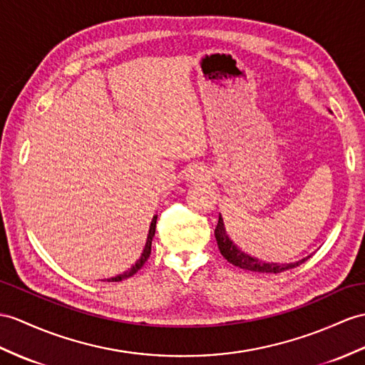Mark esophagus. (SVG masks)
Masks as SVG:
<instances>
[{
  "label": "esophagus",
  "mask_w": 365,
  "mask_h": 365,
  "mask_svg": "<svg viewBox=\"0 0 365 365\" xmlns=\"http://www.w3.org/2000/svg\"><path fill=\"white\" fill-rule=\"evenodd\" d=\"M206 175H207V172L204 170V168L200 167V165H193V167H190V170H189V178H190V180H195V181L204 180V178H206Z\"/></svg>",
  "instance_id": "obj_1"
}]
</instances>
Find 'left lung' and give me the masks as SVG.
<instances>
[{
  "mask_svg": "<svg viewBox=\"0 0 365 365\" xmlns=\"http://www.w3.org/2000/svg\"><path fill=\"white\" fill-rule=\"evenodd\" d=\"M215 238H217L218 250H220L221 255H223L229 263H232L234 266H238V268H242V269L252 271V272L279 274V272H283L287 269L296 268V266L302 264L308 259V257H305V259H302V260L294 262V263H287V264L282 263L280 264V263H264L259 259H255V257L247 255L242 250H238V247L234 245L232 240H230L229 235L226 234V227H225L223 218H221V215L218 217V225L215 227Z\"/></svg>",
  "mask_w": 365,
  "mask_h": 365,
  "instance_id": "1",
  "label": "left lung"
}]
</instances>
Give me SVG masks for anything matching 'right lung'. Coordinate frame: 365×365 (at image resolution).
<instances>
[{"label": "right lung", "mask_w": 365, "mask_h": 365, "mask_svg": "<svg viewBox=\"0 0 365 365\" xmlns=\"http://www.w3.org/2000/svg\"><path fill=\"white\" fill-rule=\"evenodd\" d=\"M156 220H158V215H155V217H153V220H152V225H150L148 235H147V243H145L144 251H142V254H140V257H139V260H138L135 264H133L131 268H130L127 272L115 275V277H111V279H106V282H120V280H123V279H128V277H131V275H135V274L142 268V266H144V263L148 260L150 252H152V242H153V237H155Z\"/></svg>", "instance_id": "add662e5"}]
</instances>
